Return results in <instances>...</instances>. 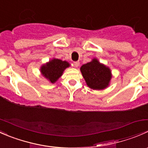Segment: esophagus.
<instances>
[{
    "mask_svg": "<svg viewBox=\"0 0 148 148\" xmlns=\"http://www.w3.org/2000/svg\"><path fill=\"white\" fill-rule=\"evenodd\" d=\"M74 67H75V68H77V67L79 66V62H74Z\"/></svg>",
    "mask_w": 148,
    "mask_h": 148,
    "instance_id": "34e87169",
    "label": "esophagus"
}]
</instances>
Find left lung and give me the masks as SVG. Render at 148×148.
<instances>
[{
	"mask_svg": "<svg viewBox=\"0 0 148 148\" xmlns=\"http://www.w3.org/2000/svg\"><path fill=\"white\" fill-rule=\"evenodd\" d=\"M80 71L86 85L94 90H102L108 87L112 77L110 67L100 63L97 58L83 64Z\"/></svg>",
	"mask_w": 148,
	"mask_h": 148,
	"instance_id": "obj_1",
	"label": "left lung"
}]
</instances>
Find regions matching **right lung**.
Segmentation results:
<instances>
[{"mask_svg": "<svg viewBox=\"0 0 148 148\" xmlns=\"http://www.w3.org/2000/svg\"><path fill=\"white\" fill-rule=\"evenodd\" d=\"M70 66V64L66 61L53 58L40 67L41 75L51 84L56 82L63 74L66 69Z\"/></svg>", "mask_w": 148, "mask_h": 148, "instance_id": "right-lung-1", "label": "right lung"}]
</instances>
